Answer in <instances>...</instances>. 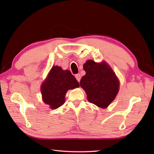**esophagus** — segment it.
I'll return each mask as SVG.
<instances>
[{
  "label": "esophagus",
  "mask_w": 154,
  "mask_h": 154,
  "mask_svg": "<svg viewBox=\"0 0 154 154\" xmlns=\"http://www.w3.org/2000/svg\"><path fill=\"white\" fill-rule=\"evenodd\" d=\"M75 78H76L77 80L78 81V82H80V80H81V75H80V74L75 75Z\"/></svg>",
  "instance_id": "esophagus-1"
}]
</instances>
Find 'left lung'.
<instances>
[{
    "label": "left lung",
    "mask_w": 154,
    "mask_h": 154,
    "mask_svg": "<svg viewBox=\"0 0 154 154\" xmlns=\"http://www.w3.org/2000/svg\"><path fill=\"white\" fill-rule=\"evenodd\" d=\"M86 74L80 81L89 103L105 109L115 99L119 82L113 71L105 62L97 63L88 60L83 65Z\"/></svg>",
    "instance_id": "obj_1"
}]
</instances>
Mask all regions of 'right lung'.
Masks as SVG:
<instances>
[{
    "mask_svg": "<svg viewBox=\"0 0 154 154\" xmlns=\"http://www.w3.org/2000/svg\"><path fill=\"white\" fill-rule=\"evenodd\" d=\"M79 87V82L69 71L53 66L41 87L44 102L51 109H57L63 104L67 91Z\"/></svg>",
    "mask_w": 154,
    "mask_h": 154,
    "instance_id": "add662e5",
    "label": "right lung"
}]
</instances>
